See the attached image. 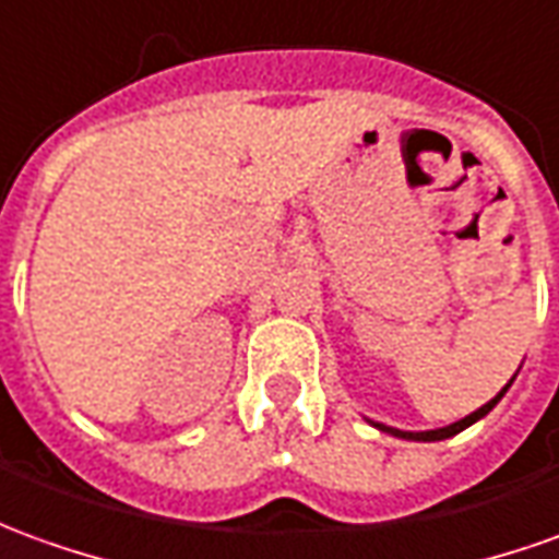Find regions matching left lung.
<instances>
[{"label":"left lung","mask_w":559,"mask_h":559,"mask_svg":"<svg viewBox=\"0 0 559 559\" xmlns=\"http://www.w3.org/2000/svg\"><path fill=\"white\" fill-rule=\"evenodd\" d=\"M511 383H514V377L508 380L506 386H502V392H499L496 399H490L487 404H480L475 414H468V417L456 419V423H450V426H444V429H429V432H402V429H392V426H383V423H374V426L380 429V432H390V435H395V438H404V441H444V438H453V435H460L463 429H468V426H472V423H478L480 417H487L492 407L499 404V399L506 395Z\"/></svg>","instance_id":"left-lung-1"}]
</instances>
